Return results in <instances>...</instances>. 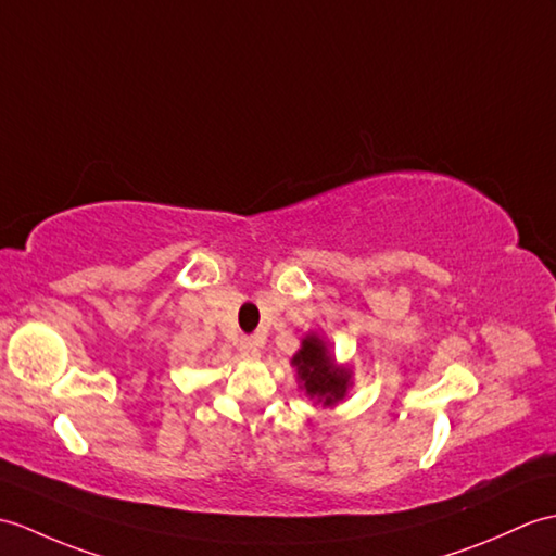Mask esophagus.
<instances>
[{"label":"esophagus","instance_id":"34e87169","mask_svg":"<svg viewBox=\"0 0 556 556\" xmlns=\"http://www.w3.org/2000/svg\"><path fill=\"white\" fill-rule=\"evenodd\" d=\"M261 348H263V339H257V337H243L241 343H239L241 355L251 357V359L261 357Z\"/></svg>","mask_w":556,"mask_h":556}]
</instances>
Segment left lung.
<instances>
[{"label":"left lung","instance_id":"1","mask_svg":"<svg viewBox=\"0 0 556 556\" xmlns=\"http://www.w3.org/2000/svg\"><path fill=\"white\" fill-rule=\"evenodd\" d=\"M291 365L299 374L301 389L325 407L337 405L343 400L351 386V371L333 363L327 343L317 333H307L301 343V351L291 357Z\"/></svg>","mask_w":556,"mask_h":556}]
</instances>
